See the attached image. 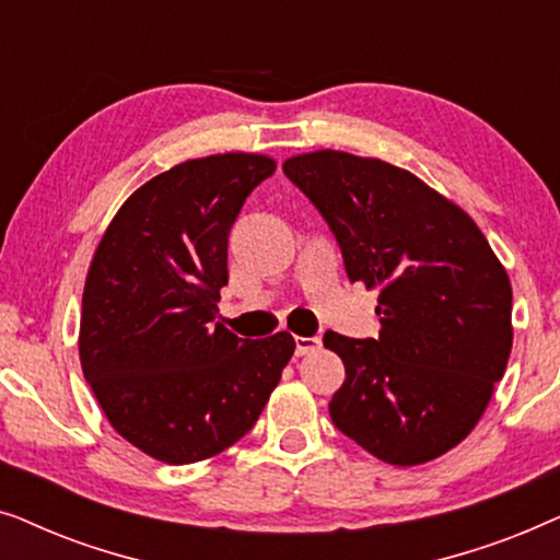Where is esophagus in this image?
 I'll list each match as a JSON object with an SVG mask.
<instances>
[{
	"instance_id": "esophagus-1",
	"label": "esophagus",
	"mask_w": 560,
	"mask_h": 560,
	"mask_svg": "<svg viewBox=\"0 0 560 560\" xmlns=\"http://www.w3.org/2000/svg\"><path fill=\"white\" fill-rule=\"evenodd\" d=\"M316 349H320L318 336H295V354L298 357L311 354V351H316Z\"/></svg>"
}]
</instances>
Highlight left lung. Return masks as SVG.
I'll return each instance as SVG.
<instances>
[{"mask_svg":"<svg viewBox=\"0 0 560 560\" xmlns=\"http://www.w3.org/2000/svg\"><path fill=\"white\" fill-rule=\"evenodd\" d=\"M282 171L331 229L349 280L380 288L377 339L324 334L347 366L328 402L334 425L395 466L446 454L508 370V272L479 226L408 171L339 150Z\"/></svg>","mask_w":560,"mask_h":560,"instance_id":"8db88e82","label":"left lung"}]
</instances>
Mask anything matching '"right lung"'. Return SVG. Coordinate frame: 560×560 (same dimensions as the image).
<instances>
[{
    "label": "right lung",
    "mask_w": 560,
    "mask_h": 560,
    "mask_svg": "<svg viewBox=\"0 0 560 560\" xmlns=\"http://www.w3.org/2000/svg\"><path fill=\"white\" fill-rule=\"evenodd\" d=\"M275 160L226 152L171 167L127 198L83 288V377L121 439L165 464L217 456L252 431L295 351L217 318L229 232Z\"/></svg>",
    "instance_id": "1"
}]
</instances>
